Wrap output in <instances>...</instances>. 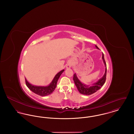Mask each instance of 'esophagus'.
Wrapping results in <instances>:
<instances>
[{"label": "esophagus", "instance_id": "34e87169", "mask_svg": "<svg viewBox=\"0 0 134 134\" xmlns=\"http://www.w3.org/2000/svg\"><path fill=\"white\" fill-rule=\"evenodd\" d=\"M72 62L70 61V62H68L67 63V64L66 65V68H67V69H69V68H70L71 67H72Z\"/></svg>", "mask_w": 134, "mask_h": 134}]
</instances>
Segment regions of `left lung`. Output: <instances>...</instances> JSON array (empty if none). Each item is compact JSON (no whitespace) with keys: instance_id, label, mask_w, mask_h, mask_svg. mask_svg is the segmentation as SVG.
I'll use <instances>...</instances> for the list:
<instances>
[{"instance_id":"obj_1","label":"left lung","mask_w":134,"mask_h":134,"mask_svg":"<svg viewBox=\"0 0 134 134\" xmlns=\"http://www.w3.org/2000/svg\"><path fill=\"white\" fill-rule=\"evenodd\" d=\"M96 49H99L98 47L97 46H95ZM102 59L103 60V62L104 63V64L105 67V73L103 75V76L99 79L97 82L96 83L92 84L91 85H88L85 84L84 83L81 82L79 79L78 78L76 74L75 73L73 76V80L74 83L76 85V86L79 91V92L81 94H82L84 95H86V96H89L91 95L94 93L96 92L98 90L101 88V87L103 85V84L105 82L106 80V75H107V65L106 63L104 60V55L102 53Z\"/></svg>"}]
</instances>
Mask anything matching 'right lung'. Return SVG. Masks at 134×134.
Here are the masks:
<instances>
[{"label":"right lung","mask_w":134,"mask_h":134,"mask_svg":"<svg viewBox=\"0 0 134 134\" xmlns=\"http://www.w3.org/2000/svg\"><path fill=\"white\" fill-rule=\"evenodd\" d=\"M64 69L60 71L55 76L50 84L47 86H36L29 83L26 78V85L27 87L33 92L40 96H47L51 94L56 87L58 80Z\"/></svg>","instance_id":"right-lung-1"}]
</instances>
